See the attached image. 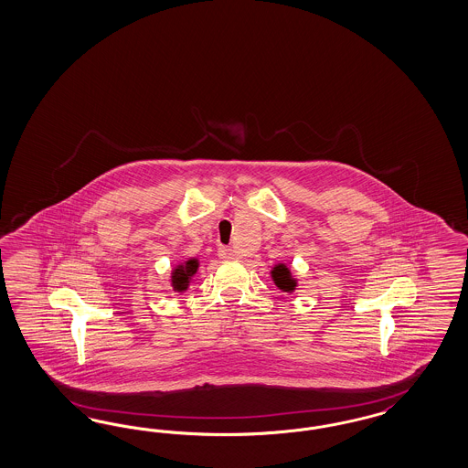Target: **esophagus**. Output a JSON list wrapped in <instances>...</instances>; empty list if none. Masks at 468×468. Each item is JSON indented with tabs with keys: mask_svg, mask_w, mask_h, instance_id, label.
Instances as JSON below:
<instances>
[{
	"mask_svg": "<svg viewBox=\"0 0 468 468\" xmlns=\"http://www.w3.org/2000/svg\"><path fill=\"white\" fill-rule=\"evenodd\" d=\"M218 257L224 258V260H230V258L238 257V253L232 248L222 246V248H218Z\"/></svg>",
	"mask_w": 468,
	"mask_h": 468,
	"instance_id": "obj_1",
	"label": "esophagus"
}]
</instances>
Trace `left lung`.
Returning a JSON list of instances; mask_svg holds the SVG:
<instances>
[{
	"mask_svg": "<svg viewBox=\"0 0 468 468\" xmlns=\"http://www.w3.org/2000/svg\"><path fill=\"white\" fill-rule=\"evenodd\" d=\"M271 277H273L277 287H281L282 291H292L294 286H296V282L291 279L289 269L284 267V265H277L273 271H271Z\"/></svg>",
	"mask_w": 468,
	"mask_h": 468,
	"instance_id": "left-lung-1",
	"label": "left lung"
}]
</instances>
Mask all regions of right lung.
Instances as JSON below:
<instances>
[{
	"label": "right lung",
	"mask_w": 468,
	"mask_h": 468,
	"mask_svg": "<svg viewBox=\"0 0 468 468\" xmlns=\"http://www.w3.org/2000/svg\"><path fill=\"white\" fill-rule=\"evenodd\" d=\"M197 271V260H189L184 265H179L174 273H172V286L176 291H184L187 289L191 275Z\"/></svg>",
	"instance_id": "obj_1"
}]
</instances>
